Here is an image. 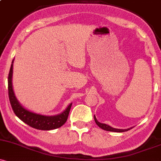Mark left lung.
<instances>
[{
    "mask_svg": "<svg viewBox=\"0 0 161 161\" xmlns=\"http://www.w3.org/2000/svg\"><path fill=\"white\" fill-rule=\"evenodd\" d=\"M94 119H95V122H96V124L98 125V126H99V127L101 128V129L104 130H106V131H111V132H118V133H122V132H125V131H128V130L132 129V128H130V129H125V130H122V129H116V128H113L112 127V126H109V125L107 124H105V123H99V121L96 119V116H94Z\"/></svg>",
    "mask_w": 161,
    "mask_h": 161,
    "instance_id": "8db88e82",
    "label": "left lung"
}]
</instances>
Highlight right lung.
Masks as SVG:
<instances>
[{
  "mask_svg": "<svg viewBox=\"0 0 161 161\" xmlns=\"http://www.w3.org/2000/svg\"><path fill=\"white\" fill-rule=\"evenodd\" d=\"M13 62L10 69L9 75H8V96H9L10 103L14 113L24 123L28 126L41 130H51L61 127L65 124L67 121L70 111L72 103L68 106V107L62 113L55 116H45V115L38 114L33 113L25 109L24 106L20 104L15 96L12 86V75H13Z\"/></svg>",
  "mask_w": 161,
  "mask_h": 161,
  "instance_id": "1",
  "label": "right lung"
}]
</instances>
